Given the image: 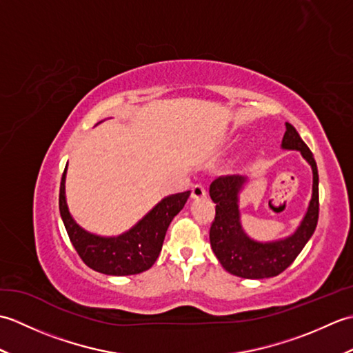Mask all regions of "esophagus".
Returning a JSON list of instances; mask_svg holds the SVG:
<instances>
[{"label": "esophagus", "mask_w": 353, "mask_h": 353, "mask_svg": "<svg viewBox=\"0 0 353 353\" xmlns=\"http://www.w3.org/2000/svg\"><path fill=\"white\" fill-rule=\"evenodd\" d=\"M191 196H192V199H203V197H206V188L201 183L194 185L191 190Z\"/></svg>", "instance_id": "esophagus-1"}]
</instances>
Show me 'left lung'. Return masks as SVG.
Masks as SVG:
<instances>
[{
    "mask_svg": "<svg viewBox=\"0 0 353 353\" xmlns=\"http://www.w3.org/2000/svg\"><path fill=\"white\" fill-rule=\"evenodd\" d=\"M282 148L297 150L312 168V197L301 226L294 234L270 243H258L245 234L239 221L238 194L247 177L221 176L209 186L215 206V219L209 230L211 247L220 264L230 274L244 279H264L288 268L310 241L319 221V171L308 145L290 123H285Z\"/></svg>",
    "mask_w": 353,
    "mask_h": 353,
    "instance_id": "left-lung-1",
    "label": "left lung"
}]
</instances>
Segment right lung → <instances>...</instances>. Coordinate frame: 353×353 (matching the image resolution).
I'll use <instances>...</instances> for the list:
<instances>
[{
  "label": "right lung",
  "mask_w": 353,
  "mask_h": 353,
  "mask_svg": "<svg viewBox=\"0 0 353 353\" xmlns=\"http://www.w3.org/2000/svg\"><path fill=\"white\" fill-rule=\"evenodd\" d=\"M65 176L66 168L59 192V209L74 249L89 268L110 276L138 274L154 264L171 220L182 211L191 194L185 191L162 199L144 219L121 235L99 236L81 229L71 216L65 197Z\"/></svg>",
  "instance_id": "right-lung-1"
}]
</instances>
